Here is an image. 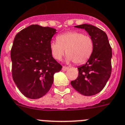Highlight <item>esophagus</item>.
Instances as JSON below:
<instances>
[{"label":"esophagus","mask_w":125,"mask_h":125,"mask_svg":"<svg viewBox=\"0 0 125 125\" xmlns=\"http://www.w3.org/2000/svg\"><path fill=\"white\" fill-rule=\"evenodd\" d=\"M69 69V67H65V66H63V67H62V70H63V71H66V70H67Z\"/></svg>","instance_id":"esophagus-1"}]
</instances>
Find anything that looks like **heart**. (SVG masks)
<instances>
[{
	"instance_id": "1",
	"label": "heart",
	"mask_w": 125,
	"mask_h": 125,
	"mask_svg": "<svg viewBox=\"0 0 125 125\" xmlns=\"http://www.w3.org/2000/svg\"><path fill=\"white\" fill-rule=\"evenodd\" d=\"M56 40L57 42H52L50 45L55 59L61 60L65 50L67 62L72 61L79 65L86 62L92 55L94 47L93 39L82 32L69 31L58 35Z\"/></svg>"
}]
</instances>
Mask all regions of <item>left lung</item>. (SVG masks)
Instances as JSON below:
<instances>
[{
  "label": "left lung",
  "instance_id": "left-lung-1",
  "mask_svg": "<svg viewBox=\"0 0 125 125\" xmlns=\"http://www.w3.org/2000/svg\"><path fill=\"white\" fill-rule=\"evenodd\" d=\"M75 27L84 29L88 32L93 39L94 47L86 63L78 67L77 78L70 83L82 95H95L103 90L110 77L112 50L107 34L101 29L87 24Z\"/></svg>",
  "mask_w": 125,
  "mask_h": 125
}]
</instances>
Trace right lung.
<instances>
[{"mask_svg":"<svg viewBox=\"0 0 125 125\" xmlns=\"http://www.w3.org/2000/svg\"><path fill=\"white\" fill-rule=\"evenodd\" d=\"M56 30L32 24L16 35L10 51L12 75L24 95L39 99L49 91L55 73L62 66L53 58L50 45Z\"/></svg>","mask_w":125,"mask_h":125,"instance_id":"obj_1","label":"right lung"}]
</instances>
